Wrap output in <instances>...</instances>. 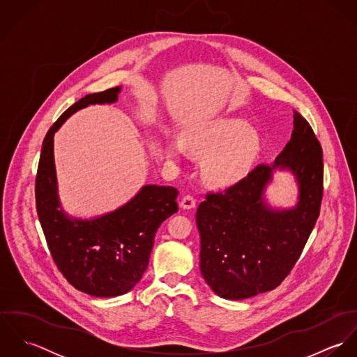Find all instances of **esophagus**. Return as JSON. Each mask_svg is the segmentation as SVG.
Listing matches in <instances>:
<instances>
[{
    "label": "esophagus",
    "mask_w": 357,
    "mask_h": 357,
    "mask_svg": "<svg viewBox=\"0 0 357 357\" xmlns=\"http://www.w3.org/2000/svg\"><path fill=\"white\" fill-rule=\"evenodd\" d=\"M180 206H181L183 208H187V210L194 208V207L197 206V199H195L192 195H185V197L181 199Z\"/></svg>",
    "instance_id": "obj_1"
}]
</instances>
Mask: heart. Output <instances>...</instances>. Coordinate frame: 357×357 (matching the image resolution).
<instances>
[{
  "mask_svg": "<svg viewBox=\"0 0 357 357\" xmlns=\"http://www.w3.org/2000/svg\"><path fill=\"white\" fill-rule=\"evenodd\" d=\"M187 143L197 150L211 153L204 163L207 178L217 184H231L242 177L259 151V137L239 119H222L210 123L188 136ZM183 151L180 143H172L169 155L177 158Z\"/></svg>",
  "mask_w": 357,
  "mask_h": 357,
  "instance_id": "1",
  "label": "heart"
}]
</instances>
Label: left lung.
I'll return each instance as SVG.
<instances>
[{
	"mask_svg": "<svg viewBox=\"0 0 357 357\" xmlns=\"http://www.w3.org/2000/svg\"><path fill=\"white\" fill-rule=\"evenodd\" d=\"M275 168H289L299 183V204L273 211L263 201ZM323 198V151L305 118L294 111V130L272 166L258 165L224 191L208 192L197 211L201 272L225 300L276 289L294 268L316 224Z\"/></svg>",
	"mask_w": 357,
	"mask_h": 357,
	"instance_id": "left-lung-1",
	"label": "left lung"
}]
</instances>
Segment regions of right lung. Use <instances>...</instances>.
Segmentation results:
<instances>
[{"label":"right lung","instance_id":"1","mask_svg":"<svg viewBox=\"0 0 357 357\" xmlns=\"http://www.w3.org/2000/svg\"><path fill=\"white\" fill-rule=\"evenodd\" d=\"M121 88L86 95L66 109L48 130L36 177V204L52 258L77 290L93 297L130 291L150 261L160 224L178 210L174 187L144 185L128 204L92 220L70 217L60 207L53 160V135L75 111L116 102Z\"/></svg>","mask_w":357,"mask_h":357}]
</instances>
